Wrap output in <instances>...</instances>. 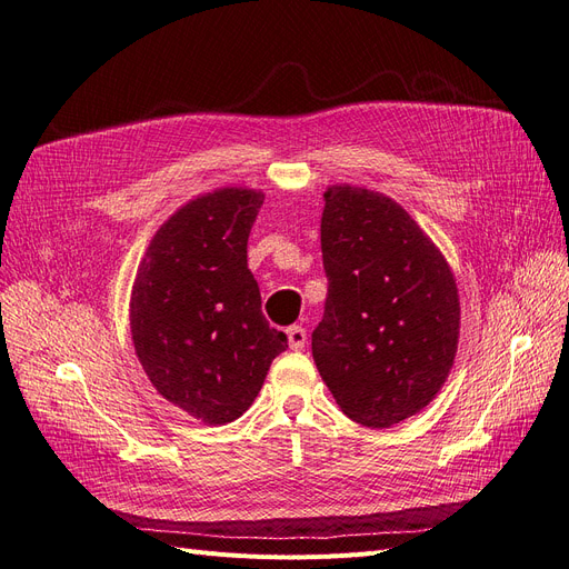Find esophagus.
Here are the masks:
<instances>
[{
    "mask_svg": "<svg viewBox=\"0 0 569 569\" xmlns=\"http://www.w3.org/2000/svg\"><path fill=\"white\" fill-rule=\"evenodd\" d=\"M287 339H289V349L291 351H301L306 347V330L301 325H291L287 330Z\"/></svg>",
    "mask_w": 569,
    "mask_h": 569,
    "instance_id": "obj_1",
    "label": "esophagus"
}]
</instances>
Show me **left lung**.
<instances>
[{"label": "left lung", "instance_id": "obj_1", "mask_svg": "<svg viewBox=\"0 0 569 569\" xmlns=\"http://www.w3.org/2000/svg\"><path fill=\"white\" fill-rule=\"evenodd\" d=\"M320 244L330 282L313 330L322 382L353 422H403L435 399L453 368V272L403 206L366 187H327Z\"/></svg>", "mask_w": 569, "mask_h": 569}]
</instances>
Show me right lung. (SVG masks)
I'll return each mask as SVG.
<instances>
[{
    "label": "right lung",
    "instance_id": "right-lung-1",
    "mask_svg": "<svg viewBox=\"0 0 569 569\" xmlns=\"http://www.w3.org/2000/svg\"><path fill=\"white\" fill-rule=\"evenodd\" d=\"M263 199L222 187L184 203L153 234L132 284L130 332L149 382L206 425L242 416L287 349L247 266Z\"/></svg>",
    "mask_w": 569,
    "mask_h": 569
}]
</instances>
